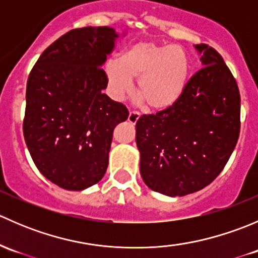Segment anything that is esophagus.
I'll return each instance as SVG.
<instances>
[{"mask_svg":"<svg viewBox=\"0 0 258 258\" xmlns=\"http://www.w3.org/2000/svg\"><path fill=\"white\" fill-rule=\"evenodd\" d=\"M140 116H141V113H140L139 111H131L128 114V121L132 122V123H136L137 119L140 118Z\"/></svg>","mask_w":258,"mask_h":258,"instance_id":"esophagus-1","label":"esophagus"}]
</instances>
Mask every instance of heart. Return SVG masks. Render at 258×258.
I'll return each mask as SVG.
<instances>
[{"label":"heart","mask_w":258,"mask_h":258,"mask_svg":"<svg viewBox=\"0 0 258 258\" xmlns=\"http://www.w3.org/2000/svg\"><path fill=\"white\" fill-rule=\"evenodd\" d=\"M191 62L179 46L139 42L128 47L106 66L108 82L116 98L123 97L139 79L137 93L151 110L171 107L187 87Z\"/></svg>","instance_id":"heart-1"}]
</instances>
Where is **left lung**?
Instances as JSON below:
<instances>
[{"instance_id":"1","label":"left lung","mask_w":258,"mask_h":258,"mask_svg":"<svg viewBox=\"0 0 258 258\" xmlns=\"http://www.w3.org/2000/svg\"><path fill=\"white\" fill-rule=\"evenodd\" d=\"M205 67L188 80L181 98L136 122L140 172L151 189L184 196L209 186L230 160L241 128L237 81L223 57L205 43Z\"/></svg>"}]
</instances>
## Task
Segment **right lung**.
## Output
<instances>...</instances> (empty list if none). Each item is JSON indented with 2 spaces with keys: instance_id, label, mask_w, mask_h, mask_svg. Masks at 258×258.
<instances>
[{
  "instance_id": "1",
  "label": "right lung",
  "mask_w": 258,
  "mask_h": 258,
  "mask_svg": "<svg viewBox=\"0 0 258 258\" xmlns=\"http://www.w3.org/2000/svg\"><path fill=\"white\" fill-rule=\"evenodd\" d=\"M117 37L113 28H75L48 46L26 87L23 136L40 172L57 186L81 191L106 173L113 130L128 110L103 90L102 69Z\"/></svg>"
}]
</instances>
